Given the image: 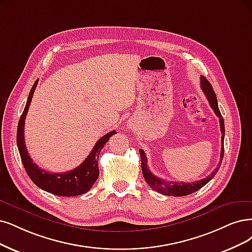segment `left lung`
Returning <instances> with one entry per match:
<instances>
[{"instance_id": "8db88e82", "label": "left lung", "mask_w": 252, "mask_h": 252, "mask_svg": "<svg viewBox=\"0 0 252 252\" xmlns=\"http://www.w3.org/2000/svg\"><path fill=\"white\" fill-rule=\"evenodd\" d=\"M200 87L203 91L204 94H206L211 108L215 112V114L219 117V123H220V129L222 133V138H221V154H220V162H219V166L217 168L214 170L210 175H208L206 179L197 181V182H193V183H184V182H167L161 178H157L155 174L152 173V171L148 169L147 167V159L145 153L143 152V150L139 151L140 153V157H141V168H142V173L144 179L146 181V183L150 185V187L152 189H154L155 191L159 192L161 194L167 195V196H186V195H189L191 193L196 192L197 190L201 189L204 185H207L215 174L218 172L219 167L221 165L222 159H223V155H224V120H223V117L220 113V110L218 108V101H217V96L216 93L214 91L212 85L210 84V82L204 78V77H200Z\"/></svg>"}]
</instances>
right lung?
<instances>
[{"instance_id": "obj_1", "label": "right lung", "mask_w": 252, "mask_h": 252, "mask_svg": "<svg viewBox=\"0 0 252 252\" xmlns=\"http://www.w3.org/2000/svg\"><path fill=\"white\" fill-rule=\"evenodd\" d=\"M38 84V80H36L34 85L28 96L26 107L24 109L23 114L18 121L17 134H16V143L18 147V152L21 155V159L25 170L29 175L32 182L39 187L40 189L50 192L58 196H78V195L88 192L98 178V156L102 147L108 142L111 136L116 134L115 131H112L105 136H102L99 140L95 143L93 150L84 161L77 168H74L67 172L54 173L45 171L37 166L31 157L28 154L27 147L25 144V119L29 110L31 100L33 97L34 90Z\"/></svg>"}]
</instances>
